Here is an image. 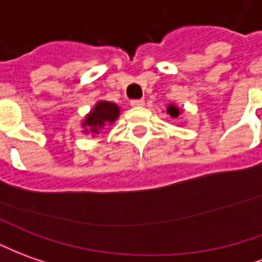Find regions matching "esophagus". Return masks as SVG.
Instances as JSON below:
<instances>
[{"label": "esophagus", "instance_id": "34e87169", "mask_svg": "<svg viewBox=\"0 0 262 262\" xmlns=\"http://www.w3.org/2000/svg\"><path fill=\"white\" fill-rule=\"evenodd\" d=\"M130 105L133 106V107H139V106L144 105V100L143 99H133V100H130Z\"/></svg>", "mask_w": 262, "mask_h": 262}]
</instances>
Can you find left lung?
<instances>
[{
  "label": "left lung",
  "mask_w": 262,
  "mask_h": 262,
  "mask_svg": "<svg viewBox=\"0 0 262 262\" xmlns=\"http://www.w3.org/2000/svg\"><path fill=\"white\" fill-rule=\"evenodd\" d=\"M167 113H169L171 118H177L179 115H180V111H179V107L174 105H169L167 107Z\"/></svg>",
  "instance_id": "1"
}]
</instances>
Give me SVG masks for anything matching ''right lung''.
Listing matches in <instances>:
<instances>
[{
    "label": "right lung",
    "mask_w": 262,
    "mask_h": 262,
    "mask_svg": "<svg viewBox=\"0 0 262 262\" xmlns=\"http://www.w3.org/2000/svg\"><path fill=\"white\" fill-rule=\"evenodd\" d=\"M119 118V107L112 102H98L93 111L86 116L85 122L82 123L83 127L86 129V133L89 130L92 133H99V130L103 126H107L113 123Z\"/></svg>",
    "instance_id": "1"
}]
</instances>
